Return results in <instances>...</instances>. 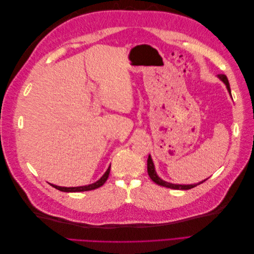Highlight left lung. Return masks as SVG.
Listing matches in <instances>:
<instances>
[{
	"label": "left lung",
	"instance_id": "8db88e82",
	"mask_svg": "<svg viewBox=\"0 0 254 254\" xmlns=\"http://www.w3.org/2000/svg\"><path fill=\"white\" fill-rule=\"evenodd\" d=\"M217 77L224 82L226 84V87L228 89V92L230 93V95H231V89H230V84H229V80L227 78V76L224 75V74H218ZM147 172H148V175L150 177V179L157 183L158 186H161V187H164V188H170V189H173V190H190V189H193L197 186H199V184L203 183L205 180L199 182V183H195V184H174V183H170V182H166L164 180H162L160 178V177L157 175L156 171H155V165H153V162H152V159L150 157V155L148 156V159H147Z\"/></svg>",
	"mask_w": 254,
	"mask_h": 254
}]
</instances>
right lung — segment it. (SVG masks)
<instances>
[{
  "instance_id": "1",
  "label": "right lung",
  "mask_w": 254,
  "mask_h": 254,
  "mask_svg": "<svg viewBox=\"0 0 254 254\" xmlns=\"http://www.w3.org/2000/svg\"><path fill=\"white\" fill-rule=\"evenodd\" d=\"M110 167L111 165L108 167V170L106 171V173L101 177V179H98L96 182L91 183L89 186H83V187H74V188H64V187H58L55 186V184H51L53 188H55L61 191H66V193H77V191H86V190H95L97 188H101L103 184L107 181L110 174Z\"/></svg>"
}]
</instances>
